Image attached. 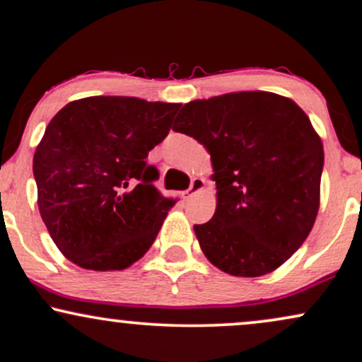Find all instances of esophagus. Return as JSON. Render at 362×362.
Listing matches in <instances>:
<instances>
[{
    "mask_svg": "<svg viewBox=\"0 0 362 362\" xmlns=\"http://www.w3.org/2000/svg\"><path fill=\"white\" fill-rule=\"evenodd\" d=\"M204 185H206V180L204 178H199V177H194L192 182H190V187L189 190H187V197H192L194 194H197L199 190L204 189Z\"/></svg>",
    "mask_w": 362,
    "mask_h": 362,
    "instance_id": "obj_1",
    "label": "esophagus"
}]
</instances>
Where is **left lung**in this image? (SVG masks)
<instances>
[{"label":"left lung","instance_id":"left-lung-1","mask_svg":"<svg viewBox=\"0 0 362 362\" xmlns=\"http://www.w3.org/2000/svg\"><path fill=\"white\" fill-rule=\"evenodd\" d=\"M173 129L211 153L217 209L194 226L209 261L234 276L285 263L319 212L324 146L305 112L273 93H233L185 104Z\"/></svg>","mask_w":362,"mask_h":362}]
</instances>
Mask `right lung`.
<instances>
[{
    "instance_id": "right-lung-1",
    "label": "right lung",
    "mask_w": 362,
    "mask_h": 362,
    "mask_svg": "<svg viewBox=\"0 0 362 362\" xmlns=\"http://www.w3.org/2000/svg\"><path fill=\"white\" fill-rule=\"evenodd\" d=\"M180 104L94 95L69 103L33 156L38 209L50 238L77 267L124 269L158 236L173 200L146 163Z\"/></svg>"
}]
</instances>
